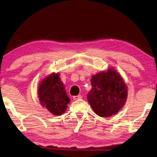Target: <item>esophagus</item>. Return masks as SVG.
Masks as SVG:
<instances>
[{
	"label": "esophagus",
	"instance_id": "obj_1",
	"mask_svg": "<svg viewBox=\"0 0 157 157\" xmlns=\"http://www.w3.org/2000/svg\"><path fill=\"white\" fill-rule=\"evenodd\" d=\"M82 98L81 95H76V96H73V99L74 100H78Z\"/></svg>",
	"mask_w": 157,
	"mask_h": 157
}]
</instances>
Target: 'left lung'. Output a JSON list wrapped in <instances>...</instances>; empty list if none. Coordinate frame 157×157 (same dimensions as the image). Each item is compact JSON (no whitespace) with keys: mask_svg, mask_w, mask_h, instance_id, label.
I'll use <instances>...</instances> for the list:
<instances>
[{"mask_svg":"<svg viewBox=\"0 0 157 157\" xmlns=\"http://www.w3.org/2000/svg\"><path fill=\"white\" fill-rule=\"evenodd\" d=\"M92 89L87 95L89 104L97 115L108 117L117 113L127 99L128 89L123 78L114 69L92 76Z\"/></svg>","mask_w":157,"mask_h":157,"instance_id":"left-lung-1","label":"left lung"}]
</instances>
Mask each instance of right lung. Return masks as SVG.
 <instances>
[{"label":"right lung","instance_id":"add662e5","mask_svg":"<svg viewBox=\"0 0 157 157\" xmlns=\"http://www.w3.org/2000/svg\"><path fill=\"white\" fill-rule=\"evenodd\" d=\"M37 93L41 105L46 107L55 116L64 113L70 102L58 73H53L44 79L41 82Z\"/></svg>","mask_w":157,"mask_h":157}]
</instances>
